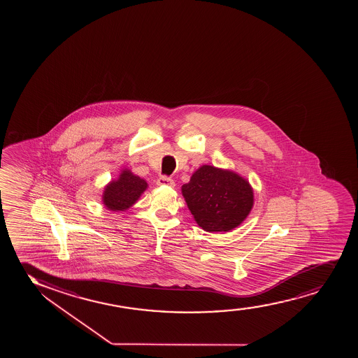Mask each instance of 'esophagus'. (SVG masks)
Returning <instances> with one entry per match:
<instances>
[{"label": "esophagus", "instance_id": "1", "mask_svg": "<svg viewBox=\"0 0 358 358\" xmlns=\"http://www.w3.org/2000/svg\"><path fill=\"white\" fill-rule=\"evenodd\" d=\"M157 186H169V187H174V181L171 178L160 177L157 181Z\"/></svg>", "mask_w": 358, "mask_h": 358}]
</instances>
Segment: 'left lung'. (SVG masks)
Returning <instances> with one entry per match:
<instances>
[{
  "mask_svg": "<svg viewBox=\"0 0 358 358\" xmlns=\"http://www.w3.org/2000/svg\"><path fill=\"white\" fill-rule=\"evenodd\" d=\"M181 194L196 223L210 233L240 226L255 204L253 187L246 178L210 164L192 173Z\"/></svg>",
  "mask_w": 358,
  "mask_h": 358,
  "instance_id": "obj_1",
  "label": "left lung"
}]
</instances>
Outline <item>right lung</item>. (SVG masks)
Masks as SVG:
<instances>
[{
	"instance_id": "1",
	"label": "right lung",
	"mask_w": 358,
	"mask_h": 358,
	"mask_svg": "<svg viewBox=\"0 0 358 358\" xmlns=\"http://www.w3.org/2000/svg\"><path fill=\"white\" fill-rule=\"evenodd\" d=\"M147 181L136 176L129 169L120 171V177L103 187V204L110 211H127L140 199L145 189Z\"/></svg>"
}]
</instances>
